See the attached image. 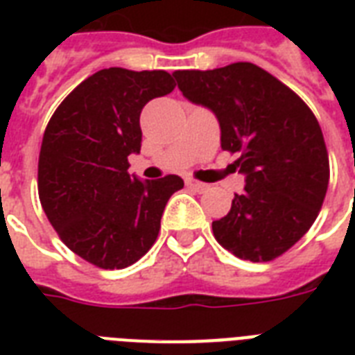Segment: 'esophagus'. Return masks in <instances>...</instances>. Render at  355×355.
Masks as SVG:
<instances>
[{"label":"esophagus","instance_id":"1","mask_svg":"<svg viewBox=\"0 0 355 355\" xmlns=\"http://www.w3.org/2000/svg\"><path fill=\"white\" fill-rule=\"evenodd\" d=\"M186 184H188L191 189H195L197 193H205V191H208V184L199 182V180H193V178H188V180H186Z\"/></svg>","mask_w":355,"mask_h":355}]
</instances>
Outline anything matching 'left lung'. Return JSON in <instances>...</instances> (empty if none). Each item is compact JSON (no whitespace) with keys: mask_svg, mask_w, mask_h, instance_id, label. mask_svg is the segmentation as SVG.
<instances>
[{"mask_svg":"<svg viewBox=\"0 0 355 355\" xmlns=\"http://www.w3.org/2000/svg\"><path fill=\"white\" fill-rule=\"evenodd\" d=\"M173 77L188 101L216 114L223 150L237 153L245 189L211 223L234 256L270 261L295 245L319 216L330 180L322 130L300 97L256 64L184 69Z\"/></svg>","mask_w":355,"mask_h":355,"instance_id":"8db88e82","label":"left lung"}]
</instances>
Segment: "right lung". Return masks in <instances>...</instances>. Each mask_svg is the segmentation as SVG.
I'll use <instances>...</instances> for the list:
<instances>
[{
  "label": "right lung",
  "instance_id": "add662e5",
  "mask_svg": "<svg viewBox=\"0 0 355 355\" xmlns=\"http://www.w3.org/2000/svg\"><path fill=\"white\" fill-rule=\"evenodd\" d=\"M164 69L108 68L83 80L47 123L38 158V195L66 247L101 269L136 263L160 232L177 175L139 180L128 155L141 149L139 114L171 94Z\"/></svg>",
  "mask_w": 355,
  "mask_h": 355
}]
</instances>
